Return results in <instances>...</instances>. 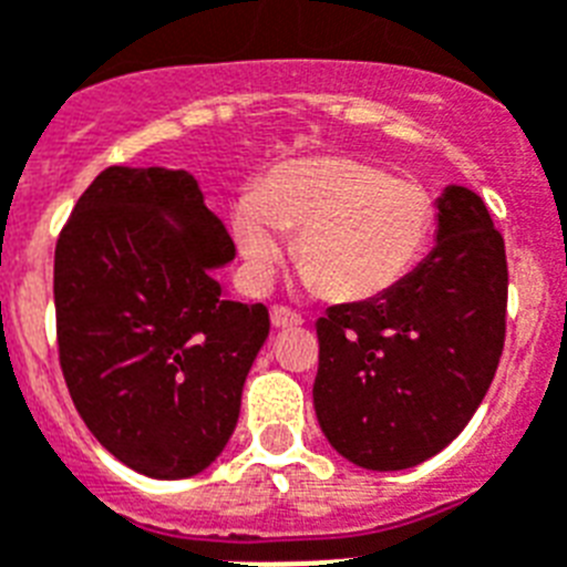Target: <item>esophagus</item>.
I'll return each mask as SVG.
<instances>
[{"mask_svg":"<svg viewBox=\"0 0 567 567\" xmlns=\"http://www.w3.org/2000/svg\"><path fill=\"white\" fill-rule=\"evenodd\" d=\"M301 324V316L292 310H287V307H275L272 310V327H278V330H287V327H298Z\"/></svg>","mask_w":567,"mask_h":567,"instance_id":"34e87169","label":"esophagus"}]
</instances>
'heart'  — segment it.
I'll list each match as a JSON object with an SVG mask.
<instances>
[{
	"label": "heart",
	"instance_id": "b5f03b06",
	"mask_svg": "<svg viewBox=\"0 0 567 567\" xmlns=\"http://www.w3.org/2000/svg\"><path fill=\"white\" fill-rule=\"evenodd\" d=\"M437 226L432 194L357 158L275 165L231 214V231L257 287L284 260L280 231L298 234L295 264L330 301H371L417 266Z\"/></svg>",
	"mask_w": 567,
	"mask_h": 567
}]
</instances>
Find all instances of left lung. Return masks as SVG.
Wrapping results in <instances>:
<instances>
[{"mask_svg":"<svg viewBox=\"0 0 567 567\" xmlns=\"http://www.w3.org/2000/svg\"><path fill=\"white\" fill-rule=\"evenodd\" d=\"M316 333L312 402L341 457L394 472L446 449L489 391L507 333V255L484 199L449 185L423 264L379 298L330 307Z\"/></svg>","mask_w":567,"mask_h":567,"instance_id":"1","label":"left lung"}]
</instances>
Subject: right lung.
I'll use <instances>...</instances> for the list:
<instances>
[{"instance_id": "add662e5", "label": "right lung", "mask_w": 567, "mask_h": 567, "mask_svg": "<svg viewBox=\"0 0 567 567\" xmlns=\"http://www.w3.org/2000/svg\"><path fill=\"white\" fill-rule=\"evenodd\" d=\"M234 243L185 171L106 167L54 249L58 350L97 443L150 478L217 461L269 336L264 303L223 298Z\"/></svg>"}]
</instances>
